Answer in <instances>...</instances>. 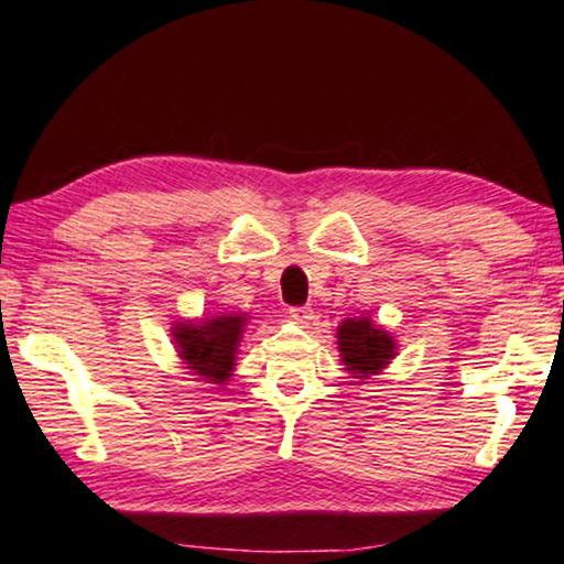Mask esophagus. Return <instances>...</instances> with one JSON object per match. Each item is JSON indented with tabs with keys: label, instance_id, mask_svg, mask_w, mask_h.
<instances>
[{
	"label": "esophagus",
	"instance_id": "1",
	"mask_svg": "<svg viewBox=\"0 0 564 564\" xmlns=\"http://www.w3.org/2000/svg\"><path fill=\"white\" fill-rule=\"evenodd\" d=\"M288 314L293 316L295 322H301V324H306L308 319H314V311H311V306H290Z\"/></svg>",
	"mask_w": 564,
	"mask_h": 564
}]
</instances>
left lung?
Here are the masks:
<instances>
[{
  "mask_svg": "<svg viewBox=\"0 0 564 564\" xmlns=\"http://www.w3.org/2000/svg\"><path fill=\"white\" fill-rule=\"evenodd\" d=\"M337 346L354 377H369L393 359L395 343L390 335L377 329L367 316L361 319H346L337 329Z\"/></svg>",
  "mask_w": 564,
  "mask_h": 564,
  "instance_id": "8db88e82",
  "label": "left lung"
}]
</instances>
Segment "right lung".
Masks as SVG:
<instances>
[{"instance_id": "obj_1", "label": "right lung", "mask_w": 564, "mask_h": 564, "mask_svg": "<svg viewBox=\"0 0 564 564\" xmlns=\"http://www.w3.org/2000/svg\"><path fill=\"white\" fill-rule=\"evenodd\" d=\"M242 324L245 316L237 314L214 316L200 324H178L174 327L178 356L189 364V369H195V375L224 386L235 367V350L240 343Z\"/></svg>"}]
</instances>
